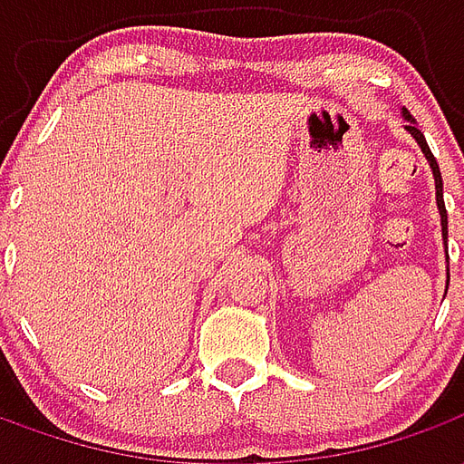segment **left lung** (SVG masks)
<instances>
[{
    "mask_svg": "<svg viewBox=\"0 0 464 464\" xmlns=\"http://www.w3.org/2000/svg\"><path fill=\"white\" fill-rule=\"evenodd\" d=\"M405 119H408V129L412 136H415V141L420 143V149H422V153H425V159L430 161V169H432V176H435V198H438V208H440V223H442V236H445V243H448V211H445V201H442V176H440V166L438 161H435V156H432V151H430L428 141H425V136H422V131H420L418 126L412 123V119H410V114L405 111Z\"/></svg>",
    "mask_w": 464,
    "mask_h": 464,
    "instance_id": "left-lung-1",
    "label": "left lung"
}]
</instances>
